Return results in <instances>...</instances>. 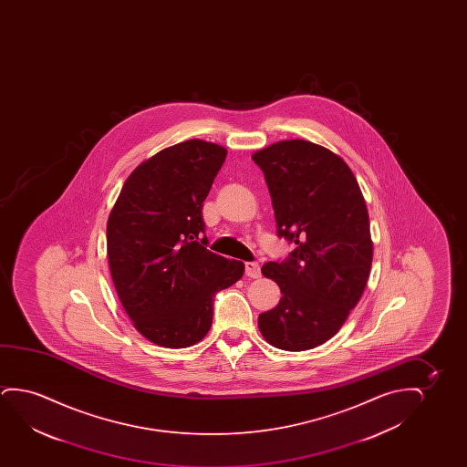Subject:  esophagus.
Instances as JSON below:
<instances>
[{
    "instance_id": "34e87169",
    "label": "esophagus",
    "mask_w": 467,
    "mask_h": 467,
    "mask_svg": "<svg viewBox=\"0 0 467 467\" xmlns=\"http://www.w3.org/2000/svg\"><path fill=\"white\" fill-rule=\"evenodd\" d=\"M260 275H262V271H260V265L258 263H245V275H249L252 279H256V277H260Z\"/></svg>"
}]
</instances>
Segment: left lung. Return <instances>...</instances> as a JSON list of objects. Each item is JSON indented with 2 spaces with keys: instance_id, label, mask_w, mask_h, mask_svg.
<instances>
[{
  "instance_id": "1",
  "label": "left lung",
  "mask_w": 467,
  "mask_h": 467,
  "mask_svg": "<svg viewBox=\"0 0 467 467\" xmlns=\"http://www.w3.org/2000/svg\"><path fill=\"white\" fill-rule=\"evenodd\" d=\"M252 160L265 173L277 236L295 244L285 260L263 265L282 298L258 316V328L284 351L313 349L364 294L373 258L364 196L345 161L313 141H277Z\"/></svg>"
}]
</instances>
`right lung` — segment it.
I'll return each mask as SVG.
<instances>
[{"instance_id":"right-lung-1","label":"right lung","mask_w":467,"mask_h":467,"mask_svg":"<svg viewBox=\"0 0 467 467\" xmlns=\"http://www.w3.org/2000/svg\"><path fill=\"white\" fill-rule=\"evenodd\" d=\"M226 150L204 140L166 148L129 175L107 223L116 294L135 328L156 345L188 348L211 330L213 296L244 263L205 249L202 204Z\"/></svg>"}]
</instances>
